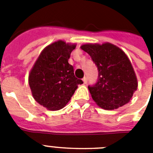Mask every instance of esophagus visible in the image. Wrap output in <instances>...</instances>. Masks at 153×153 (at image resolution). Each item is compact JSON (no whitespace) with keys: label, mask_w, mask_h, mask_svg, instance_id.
<instances>
[{"label":"esophagus","mask_w":153,"mask_h":153,"mask_svg":"<svg viewBox=\"0 0 153 153\" xmlns=\"http://www.w3.org/2000/svg\"><path fill=\"white\" fill-rule=\"evenodd\" d=\"M82 81H83V83H84V84H86V83H87V78H86V77H84V78L82 79Z\"/></svg>","instance_id":"34e87169"}]
</instances>
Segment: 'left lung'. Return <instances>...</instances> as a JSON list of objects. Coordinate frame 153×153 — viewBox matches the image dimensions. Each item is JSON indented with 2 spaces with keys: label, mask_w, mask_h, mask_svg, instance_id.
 Listing matches in <instances>:
<instances>
[{
  "label": "left lung",
  "mask_w": 153,
  "mask_h": 153,
  "mask_svg": "<svg viewBox=\"0 0 153 153\" xmlns=\"http://www.w3.org/2000/svg\"><path fill=\"white\" fill-rule=\"evenodd\" d=\"M81 49L90 55L98 68L97 82L88 87L96 104L110 110L128 103L137 90L138 80L126 53L110 43H87Z\"/></svg>",
  "instance_id": "1"
}]
</instances>
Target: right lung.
Here are the masks:
<instances>
[{
	"mask_svg": "<svg viewBox=\"0 0 153 153\" xmlns=\"http://www.w3.org/2000/svg\"><path fill=\"white\" fill-rule=\"evenodd\" d=\"M76 44L58 40L43 49L31 69L29 84L33 98L49 110H59L70 101L81 79L68 63Z\"/></svg>",
	"mask_w": 153,
	"mask_h": 153,
	"instance_id": "1",
	"label": "right lung"
}]
</instances>
